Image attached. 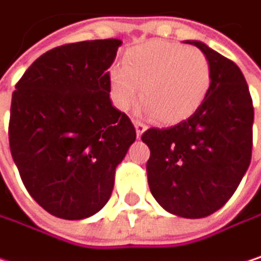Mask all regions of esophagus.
Returning a JSON list of instances; mask_svg holds the SVG:
<instances>
[{
  "label": "esophagus",
  "mask_w": 261,
  "mask_h": 261,
  "mask_svg": "<svg viewBox=\"0 0 261 261\" xmlns=\"http://www.w3.org/2000/svg\"><path fill=\"white\" fill-rule=\"evenodd\" d=\"M134 124H135L137 135H138V137H141V135H143V132L146 130V124H143V123H141V121H138V120H134Z\"/></svg>",
  "instance_id": "obj_1"
}]
</instances>
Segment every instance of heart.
Wrapping results in <instances>:
<instances>
[{"instance_id":"b5f03b06","label":"heart","mask_w":261,"mask_h":261,"mask_svg":"<svg viewBox=\"0 0 261 261\" xmlns=\"http://www.w3.org/2000/svg\"><path fill=\"white\" fill-rule=\"evenodd\" d=\"M114 105L127 111L141 98L143 109L161 123H178L195 114L213 83L206 55L195 47L153 39L130 48L111 69Z\"/></svg>"}]
</instances>
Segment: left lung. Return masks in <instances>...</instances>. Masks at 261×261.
<instances>
[{
  "instance_id": "8db88e82",
  "label": "left lung",
  "mask_w": 261,
  "mask_h": 261,
  "mask_svg": "<svg viewBox=\"0 0 261 261\" xmlns=\"http://www.w3.org/2000/svg\"><path fill=\"white\" fill-rule=\"evenodd\" d=\"M213 68V83L193 115L167 129H147V181L172 214L200 219L222 208L237 190L252 153L254 108L248 83L232 61L199 41Z\"/></svg>"
}]
</instances>
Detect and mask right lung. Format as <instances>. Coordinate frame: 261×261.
Wrapping results in <instances>:
<instances>
[{
	"mask_svg": "<svg viewBox=\"0 0 261 261\" xmlns=\"http://www.w3.org/2000/svg\"><path fill=\"white\" fill-rule=\"evenodd\" d=\"M120 39L56 47L38 58L12 95L9 143L30 196L50 214L80 220L109 200L115 169L137 138L111 103Z\"/></svg>",
	"mask_w": 261,
	"mask_h": 261,
	"instance_id": "right-lung-1",
	"label": "right lung"
}]
</instances>
